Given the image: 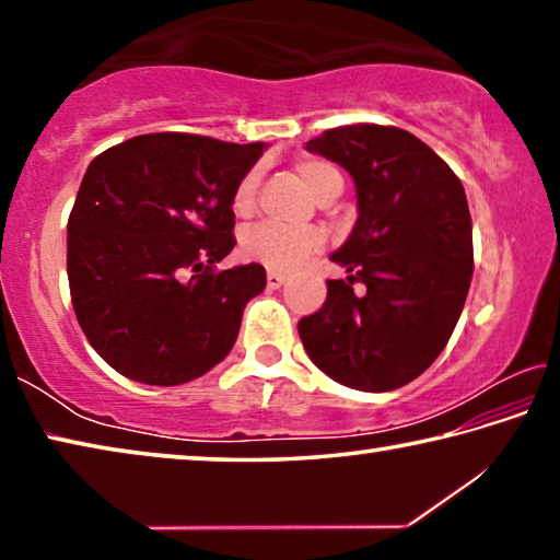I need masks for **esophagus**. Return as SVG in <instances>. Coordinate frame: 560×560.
<instances>
[{"mask_svg": "<svg viewBox=\"0 0 560 560\" xmlns=\"http://www.w3.org/2000/svg\"><path fill=\"white\" fill-rule=\"evenodd\" d=\"M283 281H287V277H283V273L271 271V269L267 271V287H269V289H279Z\"/></svg>", "mask_w": 560, "mask_h": 560, "instance_id": "esophagus-1", "label": "esophagus"}]
</instances>
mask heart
Here are the masks:
<instances>
[{
  "label": "heart",
  "mask_w": 560,
  "mask_h": 560,
  "mask_svg": "<svg viewBox=\"0 0 560 560\" xmlns=\"http://www.w3.org/2000/svg\"><path fill=\"white\" fill-rule=\"evenodd\" d=\"M296 175L303 185H306L318 202L326 197L340 192L343 179H340L338 170L330 167L324 160L316 158H301L296 160ZM259 185V170H249L234 187L232 207L236 214H249L254 207V197H257ZM324 236L314 226H279V224H259L244 236V254L246 257L267 264L271 269L289 271L296 269L301 261H306L311 254L320 249Z\"/></svg>",
  "instance_id": "b5f03b06"
}]
</instances>
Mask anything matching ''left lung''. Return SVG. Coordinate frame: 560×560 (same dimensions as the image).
Returning a JSON list of instances; mask_svg holds the SVG:
<instances>
[{"instance_id": "1", "label": "left lung", "mask_w": 560, "mask_h": 560, "mask_svg": "<svg viewBox=\"0 0 560 560\" xmlns=\"http://www.w3.org/2000/svg\"><path fill=\"white\" fill-rule=\"evenodd\" d=\"M306 150L348 170L358 220L330 254L348 277L328 281L324 306L299 320L301 343L336 383L395 390L434 363L467 301L474 271L467 195L450 165L402 128H330Z\"/></svg>"}]
</instances>
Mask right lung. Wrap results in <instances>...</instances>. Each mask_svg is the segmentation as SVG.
<instances>
[{
    "mask_svg": "<svg viewBox=\"0 0 560 560\" xmlns=\"http://www.w3.org/2000/svg\"><path fill=\"white\" fill-rule=\"evenodd\" d=\"M264 143L150 132L93 158L66 240L75 318L130 381L183 385L230 353L261 264L214 271L234 246L232 195Z\"/></svg>",
    "mask_w": 560,
    "mask_h": 560,
    "instance_id": "right-lung-1",
    "label": "right lung"
}]
</instances>
